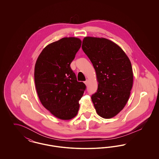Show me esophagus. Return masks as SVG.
Listing matches in <instances>:
<instances>
[{
    "instance_id": "1",
    "label": "esophagus",
    "mask_w": 159,
    "mask_h": 159,
    "mask_svg": "<svg viewBox=\"0 0 159 159\" xmlns=\"http://www.w3.org/2000/svg\"><path fill=\"white\" fill-rule=\"evenodd\" d=\"M84 83H85V84H86V86H88V83H89V80H86L84 82Z\"/></svg>"
}]
</instances>
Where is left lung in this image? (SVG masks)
I'll return each mask as SVG.
<instances>
[{
	"mask_svg": "<svg viewBox=\"0 0 159 159\" xmlns=\"http://www.w3.org/2000/svg\"><path fill=\"white\" fill-rule=\"evenodd\" d=\"M95 70L98 88L91 97L99 116L111 118L127 103L133 84L130 61L121 48L105 38L86 37L82 46Z\"/></svg>",
	"mask_w": 159,
	"mask_h": 159,
	"instance_id": "8db88e82",
	"label": "left lung"
}]
</instances>
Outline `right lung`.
Listing matches in <instances>:
<instances>
[{"instance_id":"add662e5","label":"right lung","mask_w":159,"mask_h":159,"mask_svg":"<svg viewBox=\"0 0 159 159\" xmlns=\"http://www.w3.org/2000/svg\"><path fill=\"white\" fill-rule=\"evenodd\" d=\"M82 45L76 38H64L46 46L34 68V82L39 99L54 116L62 120L75 117L79 101L86 87L77 80L70 67Z\"/></svg>"}]
</instances>
